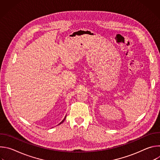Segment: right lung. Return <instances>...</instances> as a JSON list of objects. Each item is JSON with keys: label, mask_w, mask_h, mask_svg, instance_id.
Listing matches in <instances>:
<instances>
[{"label": "right lung", "mask_w": 160, "mask_h": 160, "mask_svg": "<svg viewBox=\"0 0 160 160\" xmlns=\"http://www.w3.org/2000/svg\"><path fill=\"white\" fill-rule=\"evenodd\" d=\"M66 117H64V119H63V120H62V121H61V122H60V123H59V125H60V124H61V123H62V122H64V120H65V118H66Z\"/></svg>", "instance_id": "1"}]
</instances>
